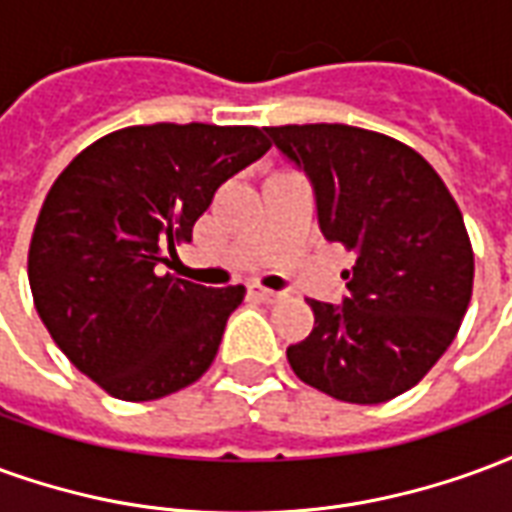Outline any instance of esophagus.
Segmentation results:
<instances>
[{
  "mask_svg": "<svg viewBox=\"0 0 512 512\" xmlns=\"http://www.w3.org/2000/svg\"><path fill=\"white\" fill-rule=\"evenodd\" d=\"M249 293L255 296V299L266 301V304H277V301L285 299V293H279V290H268L263 285H249Z\"/></svg>",
  "mask_w": 512,
  "mask_h": 512,
  "instance_id": "1",
  "label": "esophagus"
}]
</instances>
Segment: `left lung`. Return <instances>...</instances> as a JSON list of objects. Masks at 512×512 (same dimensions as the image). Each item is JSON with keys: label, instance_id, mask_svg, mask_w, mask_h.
<instances>
[{"label": "left lung", "instance_id": "8db88e82", "mask_svg": "<svg viewBox=\"0 0 512 512\" xmlns=\"http://www.w3.org/2000/svg\"><path fill=\"white\" fill-rule=\"evenodd\" d=\"M307 175L326 241L356 255L340 304L310 299L315 329L290 345L304 384L345 403H384L417 384L458 334L474 257L444 180L392 136L340 126L266 128Z\"/></svg>", "mask_w": 512, "mask_h": 512}]
</instances>
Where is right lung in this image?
<instances>
[{
    "instance_id": "right-lung-1",
    "label": "right lung",
    "mask_w": 512,
    "mask_h": 512,
    "mask_svg": "<svg viewBox=\"0 0 512 512\" xmlns=\"http://www.w3.org/2000/svg\"><path fill=\"white\" fill-rule=\"evenodd\" d=\"M252 126H131L54 180L29 244L40 321L76 370L120 400H158L211 367L244 285L164 274L235 172L266 156Z\"/></svg>"
}]
</instances>
